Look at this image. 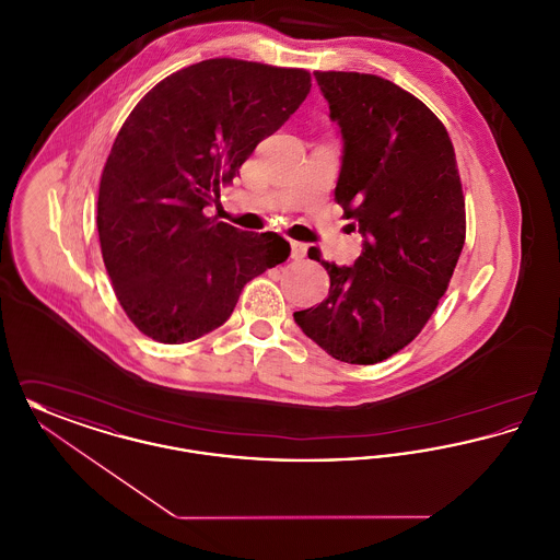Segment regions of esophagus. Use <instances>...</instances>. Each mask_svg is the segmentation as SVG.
<instances>
[{"label":"esophagus","instance_id":"1","mask_svg":"<svg viewBox=\"0 0 560 560\" xmlns=\"http://www.w3.org/2000/svg\"><path fill=\"white\" fill-rule=\"evenodd\" d=\"M306 252H308V247L304 243L292 241V260H302L306 256Z\"/></svg>","mask_w":560,"mask_h":560}]
</instances>
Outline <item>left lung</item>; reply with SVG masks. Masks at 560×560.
Wrapping results in <instances>:
<instances>
[{
  "instance_id": "1",
  "label": "left lung",
  "mask_w": 560,
  "mask_h": 560,
  "mask_svg": "<svg viewBox=\"0 0 560 560\" xmlns=\"http://www.w3.org/2000/svg\"><path fill=\"white\" fill-rule=\"evenodd\" d=\"M315 80L342 136L334 195L363 252L336 267L311 247L329 295L293 319L334 359L373 365L407 347L447 292L466 240L462 183L450 133L416 96L365 73Z\"/></svg>"
}]
</instances>
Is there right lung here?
Listing matches in <instances>:
<instances>
[{
    "label": "right lung",
    "instance_id": "add662e5",
    "mask_svg": "<svg viewBox=\"0 0 560 560\" xmlns=\"http://www.w3.org/2000/svg\"><path fill=\"white\" fill-rule=\"evenodd\" d=\"M311 92V73L210 58L160 81L117 133L98 188V237L115 295L161 345L231 317L241 290L288 260L277 233H247L206 208L256 144Z\"/></svg>",
    "mask_w": 560,
    "mask_h": 560
}]
</instances>
